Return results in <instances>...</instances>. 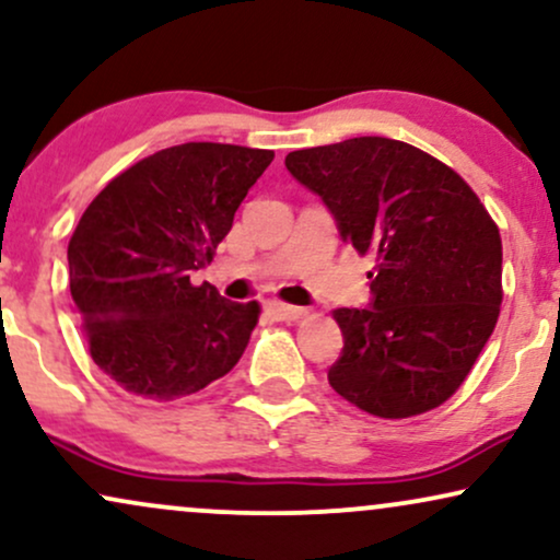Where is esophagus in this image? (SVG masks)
<instances>
[{
	"instance_id": "34e87169",
	"label": "esophagus",
	"mask_w": 560,
	"mask_h": 560,
	"mask_svg": "<svg viewBox=\"0 0 560 560\" xmlns=\"http://www.w3.org/2000/svg\"><path fill=\"white\" fill-rule=\"evenodd\" d=\"M266 313L271 315L273 320H300L302 315L307 313L305 307H294V305H284V302H268Z\"/></svg>"
}]
</instances>
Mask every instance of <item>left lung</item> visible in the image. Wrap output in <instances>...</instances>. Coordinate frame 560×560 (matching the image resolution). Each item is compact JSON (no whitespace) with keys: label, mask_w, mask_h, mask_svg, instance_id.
I'll use <instances>...</instances> for the list:
<instances>
[{"label":"left lung","mask_w":560,"mask_h":560,"mask_svg":"<svg viewBox=\"0 0 560 560\" xmlns=\"http://www.w3.org/2000/svg\"><path fill=\"white\" fill-rule=\"evenodd\" d=\"M287 170L336 219L341 240L373 255L370 307H339V396L401 420L456 394L501 313L495 221L451 166L390 138L302 148Z\"/></svg>","instance_id":"8db88e82"}]
</instances>
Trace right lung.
Listing matches in <instances>:
<instances>
[{
  "mask_svg": "<svg viewBox=\"0 0 560 560\" xmlns=\"http://www.w3.org/2000/svg\"><path fill=\"white\" fill-rule=\"evenodd\" d=\"M271 161L262 148L172 145L114 177L80 215L70 294L93 362L125 390L179 399L240 362L260 305L195 287L190 273L213 260Z\"/></svg>",
  "mask_w": 560,
  "mask_h": 560,
  "instance_id": "right-lung-1",
  "label": "right lung"
}]
</instances>
